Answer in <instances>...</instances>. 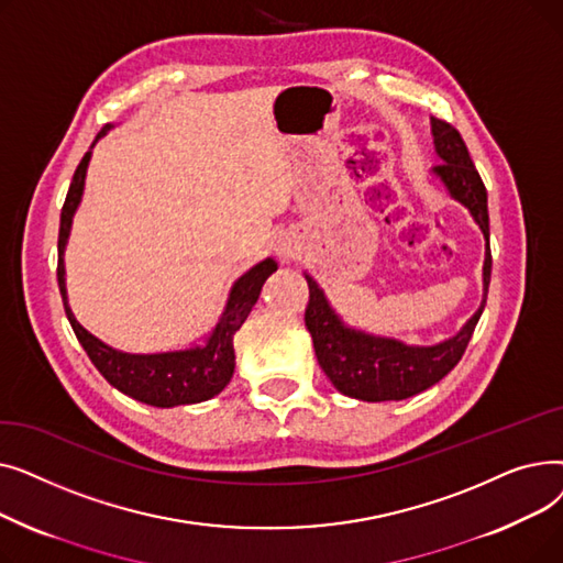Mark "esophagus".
Listing matches in <instances>:
<instances>
[{"label": "esophagus", "mask_w": 563, "mask_h": 563, "mask_svg": "<svg viewBox=\"0 0 563 563\" xmlns=\"http://www.w3.org/2000/svg\"><path fill=\"white\" fill-rule=\"evenodd\" d=\"M301 253L299 249V242L294 240L291 234H280L278 236V244H276V255L283 260V262H289V260H297Z\"/></svg>", "instance_id": "1"}]
</instances>
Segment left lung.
Segmentation results:
<instances>
[{
    "mask_svg": "<svg viewBox=\"0 0 563 563\" xmlns=\"http://www.w3.org/2000/svg\"><path fill=\"white\" fill-rule=\"evenodd\" d=\"M433 136L435 151L442 157V164L433 168L435 175H440V180L445 183L450 194L467 207L470 217L475 219L488 242V196L482 175L470 159L463 136L452 123L442 121V118H433ZM490 266V246H486V297ZM306 278L310 285L306 327L312 335L317 361L342 395L363 401L408 399L431 388L442 376H448L465 353L486 303H482L475 317L452 340H445L435 346H410L399 340L367 335L363 331L349 329L335 314L329 299L323 297V289L317 285V280L312 276Z\"/></svg>",
    "mask_w": 563,
    "mask_h": 563,
    "instance_id": "1",
    "label": "left lung"
}]
</instances>
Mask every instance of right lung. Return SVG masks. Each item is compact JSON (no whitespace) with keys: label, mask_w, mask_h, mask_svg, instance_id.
<instances>
[{"label":"right lung","mask_w":563,"mask_h":563,"mask_svg":"<svg viewBox=\"0 0 563 563\" xmlns=\"http://www.w3.org/2000/svg\"><path fill=\"white\" fill-rule=\"evenodd\" d=\"M107 130L109 125H104L96 139H100ZM88 159H91V151L81 157L73 175L66 202L62 207V228H58L56 278H58V289H62L68 321L77 340L88 353V358H91V363L98 367V372L111 383V386L136 401L157 406V408H170V406L198 404L205 399H212L228 386V380L234 372L232 338L236 331H240L244 319L251 314L253 306L257 303L264 280L278 269V262L272 257L264 260L234 283L225 312L205 346H196L189 351L151 353V356H141V353H123L107 346L96 335L88 333L73 317L66 301V283H64V249L70 234L73 214L81 198Z\"/></svg>","instance_id":"obj_1"}]
</instances>
